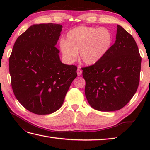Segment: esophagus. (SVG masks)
Returning <instances> with one entry per match:
<instances>
[{"label":"esophagus","mask_w":150,"mask_h":150,"mask_svg":"<svg viewBox=\"0 0 150 150\" xmlns=\"http://www.w3.org/2000/svg\"><path fill=\"white\" fill-rule=\"evenodd\" d=\"M82 73V69H81L80 66H78V68H77V75H78V76L81 75Z\"/></svg>","instance_id":"1"}]
</instances>
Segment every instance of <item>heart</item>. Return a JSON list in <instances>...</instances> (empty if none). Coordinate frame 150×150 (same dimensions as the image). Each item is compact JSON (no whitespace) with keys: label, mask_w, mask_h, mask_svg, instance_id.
Listing matches in <instances>:
<instances>
[{"label":"heart","mask_w":150,"mask_h":150,"mask_svg":"<svg viewBox=\"0 0 150 150\" xmlns=\"http://www.w3.org/2000/svg\"><path fill=\"white\" fill-rule=\"evenodd\" d=\"M113 36L106 28L79 26L70 30L60 42V49L67 62L72 63L78 57L87 65L98 62L110 50Z\"/></svg>","instance_id":"heart-1"}]
</instances>
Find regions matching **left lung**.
<instances>
[{"label":"left lung","mask_w":150,"mask_h":150,"mask_svg":"<svg viewBox=\"0 0 150 150\" xmlns=\"http://www.w3.org/2000/svg\"><path fill=\"white\" fill-rule=\"evenodd\" d=\"M141 57L132 35L117 25L116 40L99 62L82 68L85 94L90 106L101 111L120 110L136 93Z\"/></svg>","instance_id":"1"}]
</instances>
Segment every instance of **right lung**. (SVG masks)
Here are the masks:
<instances>
[{
	"label": "right lung",
	"mask_w": 150,
	"mask_h": 150,
	"mask_svg": "<svg viewBox=\"0 0 150 150\" xmlns=\"http://www.w3.org/2000/svg\"><path fill=\"white\" fill-rule=\"evenodd\" d=\"M60 24H34L16 40L9 59L11 87L22 106L47 115L62 106L77 67L60 60Z\"/></svg>",
	"instance_id": "add662e5"
}]
</instances>
